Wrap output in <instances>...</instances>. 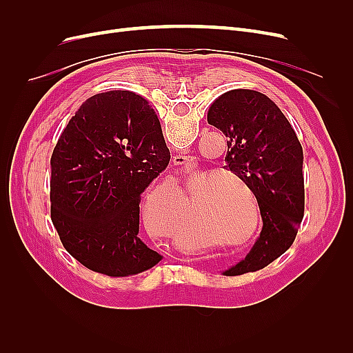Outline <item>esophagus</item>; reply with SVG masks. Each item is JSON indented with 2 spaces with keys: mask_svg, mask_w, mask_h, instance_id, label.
<instances>
[{
  "mask_svg": "<svg viewBox=\"0 0 353 353\" xmlns=\"http://www.w3.org/2000/svg\"><path fill=\"white\" fill-rule=\"evenodd\" d=\"M190 162V156H183V154H176L172 157V163L175 166L178 165H187Z\"/></svg>",
  "mask_w": 353,
  "mask_h": 353,
  "instance_id": "1",
  "label": "esophagus"
}]
</instances>
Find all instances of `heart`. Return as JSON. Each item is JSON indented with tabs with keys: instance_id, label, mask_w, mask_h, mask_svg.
<instances>
[{
	"instance_id": "1",
	"label": "heart",
	"mask_w": 353,
	"mask_h": 353,
	"mask_svg": "<svg viewBox=\"0 0 353 353\" xmlns=\"http://www.w3.org/2000/svg\"><path fill=\"white\" fill-rule=\"evenodd\" d=\"M228 175V178L236 179V175L228 172H208L203 176L200 185L191 193L187 201L188 223L196 231H206L209 237L222 236L223 239H239L250 228L252 213L248 206L240 200H234L225 194V184L221 176ZM181 196L175 188L168 185L154 188L147 194L145 203L141 209V218L144 227L154 237H170L181 248L193 249L197 244L194 234L176 223L183 216L184 203L187 200L185 187L178 185ZM258 225V213H256L254 203V222L250 234ZM200 234V232H199ZM249 234V236H250Z\"/></svg>"
}]
</instances>
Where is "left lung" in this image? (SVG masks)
Segmentation results:
<instances>
[{
	"instance_id": "8db88e82",
	"label": "left lung",
	"mask_w": 353,
	"mask_h": 353,
	"mask_svg": "<svg viewBox=\"0 0 353 353\" xmlns=\"http://www.w3.org/2000/svg\"><path fill=\"white\" fill-rule=\"evenodd\" d=\"M208 122L227 137L225 168L253 191L263 222L249 254L223 274L259 271L290 248L303 219L302 145L279 105L253 90L222 94Z\"/></svg>"
}]
</instances>
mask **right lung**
<instances>
[{"mask_svg": "<svg viewBox=\"0 0 353 353\" xmlns=\"http://www.w3.org/2000/svg\"><path fill=\"white\" fill-rule=\"evenodd\" d=\"M162 128L130 91L92 95L74 112L51 156V221L88 270L130 276L163 256L138 237L140 194L169 165Z\"/></svg>", "mask_w": 353, "mask_h": 353, "instance_id": "add662e5", "label": "right lung"}]
</instances>
